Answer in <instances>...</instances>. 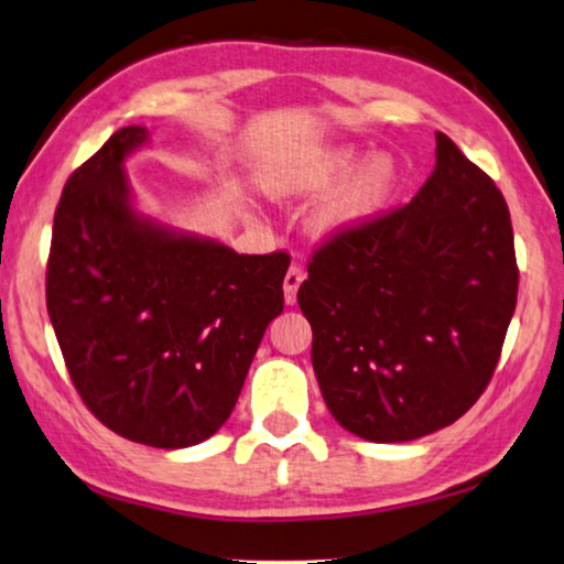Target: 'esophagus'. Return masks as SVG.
Returning a JSON list of instances; mask_svg holds the SVG:
<instances>
[{
	"mask_svg": "<svg viewBox=\"0 0 564 564\" xmlns=\"http://www.w3.org/2000/svg\"><path fill=\"white\" fill-rule=\"evenodd\" d=\"M304 271H301L299 265H291L289 268V273H285V279H283V299H285V304L289 306H293L296 304V293H299V285L304 283Z\"/></svg>",
	"mask_w": 564,
	"mask_h": 564,
	"instance_id": "obj_1",
	"label": "esophagus"
}]
</instances>
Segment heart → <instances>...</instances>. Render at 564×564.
Here are the masks:
<instances>
[{
  "instance_id": "1",
  "label": "heart",
  "mask_w": 564,
  "mask_h": 564,
  "mask_svg": "<svg viewBox=\"0 0 564 564\" xmlns=\"http://www.w3.org/2000/svg\"><path fill=\"white\" fill-rule=\"evenodd\" d=\"M358 158L350 145L314 150L279 165L265 186L273 196H312L339 184L314 209L312 229L322 237L343 235L383 209L401 178L399 161L391 153H372L355 166Z\"/></svg>"
}]
</instances>
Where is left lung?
<instances>
[{
	"label": "left lung",
	"instance_id": "1",
	"mask_svg": "<svg viewBox=\"0 0 564 564\" xmlns=\"http://www.w3.org/2000/svg\"><path fill=\"white\" fill-rule=\"evenodd\" d=\"M434 155L414 199L324 245L299 289L324 403L368 442L457 422L486 391L517 308L501 192L447 134Z\"/></svg>",
	"mask_w": 564,
	"mask_h": 564
}]
</instances>
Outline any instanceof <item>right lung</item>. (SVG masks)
Masks as SVG:
<instances>
[{
  "label": "right lung",
  "mask_w": 564,
  "mask_h": 564,
  "mask_svg": "<svg viewBox=\"0 0 564 564\" xmlns=\"http://www.w3.org/2000/svg\"><path fill=\"white\" fill-rule=\"evenodd\" d=\"M150 145L117 130L66 181L53 219L47 314L78 395L124 440L194 447L232 414L289 256H240L138 204L124 163Z\"/></svg>",
  "instance_id": "add662e5"
}]
</instances>
